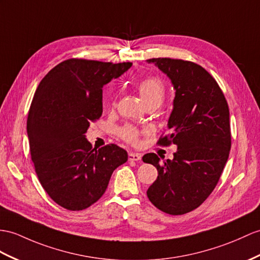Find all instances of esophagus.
Returning a JSON list of instances; mask_svg holds the SVG:
<instances>
[{
  "instance_id": "obj_1",
  "label": "esophagus",
  "mask_w": 260,
  "mask_h": 260,
  "mask_svg": "<svg viewBox=\"0 0 260 260\" xmlns=\"http://www.w3.org/2000/svg\"><path fill=\"white\" fill-rule=\"evenodd\" d=\"M128 157H129V161H140L141 160V154L135 153V152H130Z\"/></svg>"
}]
</instances>
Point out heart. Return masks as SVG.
I'll list each match as a JSON object with an SVG mask.
<instances>
[{"label":"heart","mask_w":260,"mask_h":260,"mask_svg":"<svg viewBox=\"0 0 260 260\" xmlns=\"http://www.w3.org/2000/svg\"><path fill=\"white\" fill-rule=\"evenodd\" d=\"M138 91L145 106L159 107L166 98V86L159 78L147 77L138 82ZM120 138L125 142L137 144L139 142L140 132L135 126L124 125L119 129Z\"/></svg>","instance_id":"b5f03b06"}]
</instances>
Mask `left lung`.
I'll list each match as a JSON object with an SVG mask.
<instances>
[{
    "label": "left lung",
    "instance_id": "left-lung-1",
    "mask_svg": "<svg viewBox=\"0 0 260 260\" xmlns=\"http://www.w3.org/2000/svg\"><path fill=\"white\" fill-rule=\"evenodd\" d=\"M167 74L175 89L168 136L157 144L178 147L173 160L155 153L142 160L157 169V179L147 191L150 202L170 215L198 208L216 186L232 145L230 109L217 81L192 61L173 58L148 60Z\"/></svg>",
    "mask_w": 260,
    "mask_h": 260
}]
</instances>
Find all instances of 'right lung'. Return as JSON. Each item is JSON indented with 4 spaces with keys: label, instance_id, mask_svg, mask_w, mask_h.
Masks as SVG:
<instances>
[{
    "label": "right lung",
    "instance_id": "right-lung-1",
    "mask_svg": "<svg viewBox=\"0 0 260 260\" xmlns=\"http://www.w3.org/2000/svg\"><path fill=\"white\" fill-rule=\"evenodd\" d=\"M131 66L71 58L49 71L34 93L27 117L30 157L43 188L66 210L96 203L113 171L128 160L117 144L92 149L85 134L103 115V87Z\"/></svg>",
    "mask_w": 260,
    "mask_h": 260
}]
</instances>
